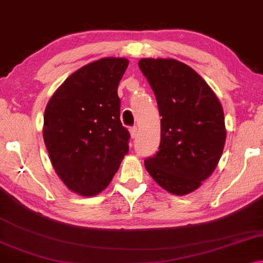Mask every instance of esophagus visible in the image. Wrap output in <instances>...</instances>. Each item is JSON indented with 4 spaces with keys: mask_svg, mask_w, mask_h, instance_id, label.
<instances>
[{
    "mask_svg": "<svg viewBox=\"0 0 263 263\" xmlns=\"http://www.w3.org/2000/svg\"><path fill=\"white\" fill-rule=\"evenodd\" d=\"M129 133H130L132 139H135L137 136V127H130L129 128Z\"/></svg>",
    "mask_w": 263,
    "mask_h": 263,
    "instance_id": "esophagus-1",
    "label": "esophagus"
}]
</instances>
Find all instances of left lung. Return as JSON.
Masks as SVG:
<instances>
[{
    "mask_svg": "<svg viewBox=\"0 0 263 263\" xmlns=\"http://www.w3.org/2000/svg\"><path fill=\"white\" fill-rule=\"evenodd\" d=\"M161 119L159 152L144 160L155 182L174 195L195 191L215 171L226 142L223 109L207 82L174 59H141Z\"/></svg>",
    "mask_w": 263,
    "mask_h": 263,
    "instance_id": "8db88e82",
    "label": "left lung"
}]
</instances>
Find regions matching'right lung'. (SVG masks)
Returning a JSON list of instances; mask_svg holds the SVG:
<instances>
[{
  "mask_svg": "<svg viewBox=\"0 0 263 263\" xmlns=\"http://www.w3.org/2000/svg\"><path fill=\"white\" fill-rule=\"evenodd\" d=\"M129 61L103 58L58 88L44 111L43 140L52 167L71 192L94 196L110 183L129 151L120 120L119 83Z\"/></svg>",
  "mask_w": 263,
  "mask_h": 263,
  "instance_id": "1",
  "label": "right lung"
}]
</instances>
